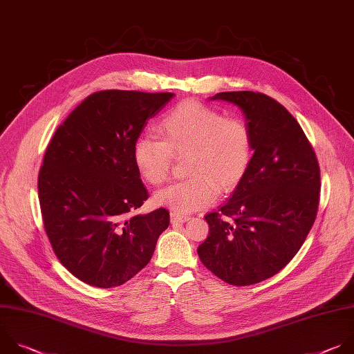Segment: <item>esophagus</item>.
<instances>
[{
	"label": "esophagus",
	"instance_id": "1",
	"mask_svg": "<svg viewBox=\"0 0 354 354\" xmlns=\"http://www.w3.org/2000/svg\"><path fill=\"white\" fill-rule=\"evenodd\" d=\"M189 219H190V216H187V215H182V214H178V212H171V222L172 223H183Z\"/></svg>",
	"mask_w": 354,
	"mask_h": 354
}]
</instances>
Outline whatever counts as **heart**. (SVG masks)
<instances>
[{
	"mask_svg": "<svg viewBox=\"0 0 354 354\" xmlns=\"http://www.w3.org/2000/svg\"><path fill=\"white\" fill-rule=\"evenodd\" d=\"M161 138L143 135L133 146L142 178L160 186L169 178L175 157H186L190 176L160 190L154 200L175 212L189 214L211 205L218 189L227 192L245 175L252 157V133L239 116L185 100L169 109L158 125Z\"/></svg>",
	"mask_w": 354,
	"mask_h": 354,
	"instance_id": "b5f03b06",
	"label": "heart"
}]
</instances>
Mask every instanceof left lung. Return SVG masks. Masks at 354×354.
I'll list each match as a JSON object with an SVG mask.
<instances>
[{"label": "left lung", "mask_w": 354, "mask_h": 354, "mask_svg": "<svg viewBox=\"0 0 354 354\" xmlns=\"http://www.w3.org/2000/svg\"><path fill=\"white\" fill-rule=\"evenodd\" d=\"M212 100L238 105L252 133L253 157L232 197L205 215L201 263L234 286L263 282L303 246L319 203V165L293 115L254 91H225Z\"/></svg>", "instance_id": "8db88e82"}]
</instances>
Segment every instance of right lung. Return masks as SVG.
<instances>
[{
  "mask_svg": "<svg viewBox=\"0 0 354 354\" xmlns=\"http://www.w3.org/2000/svg\"><path fill=\"white\" fill-rule=\"evenodd\" d=\"M172 93L102 90L55 131L39 172L44 229L61 264L95 288L124 285L153 257L169 212L133 211L149 198L133 146Z\"/></svg>",
  "mask_w": 354,
  "mask_h": 354,
  "instance_id": "add662e5",
  "label": "right lung"
}]
</instances>
